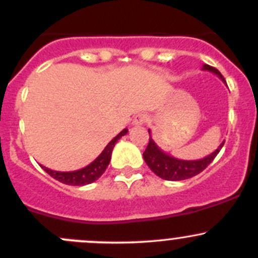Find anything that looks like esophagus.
I'll return each instance as SVG.
<instances>
[{
    "mask_svg": "<svg viewBox=\"0 0 258 258\" xmlns=\"http://www.w3.org/2000/svg\"><path fill=\"white\" fill-rule=\"evenodd\" d=\"M147 121H148L147 114L139 113V114H136V116H135L134 124H135V126H142V124H145Z\"/></svg>",
    "mask_w": 258,
    "mask_h": 258,
    "instance_id": "esophagus-1",
    "label": "esophagus"
}]
</instances>
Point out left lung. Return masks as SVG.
<instances>
[{
  "label": "left lung",
  "mask_w": 258,
  "mask_h": 258,
  "mask_svg": "<svg viewBox=\"0 0 258 258\" xmlns=\"http://www.w3.org/2000/svg\"><path fill=\"white\" fill-rule=\"evenodd\" d=\"M202 70L205 71H210L212 74L217 75L221 80L225 82V79L221 75V72L218 71L215 67L210 66V64H204ZM150 130H148V134H150ZM225 145V141L218 146L217 150L215 152H212L207 157L201 158V160L196 161H184V160H178V158L172 157V156L167 155L166 152H163L157 145L155 144L152 139H151L150 135V142H148L147 148L144 152V158L145 162L147 163L148 167L152 170V172L155 175H157L158 177L167 179V181H182V179L191 178L194 176L199 175L200 172L205 170L207 166L215 160L216 156L218 155V152L221 151V148Z\"/></svg>",
  "instance_id": "obj_1"
}]
</instances>
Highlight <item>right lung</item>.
Listing matches in <instances>:
<instances>
[{"mask_svg": "<svg viewBox=\"0 0 258 258\" xmlns=\"http://www.w3.org/2000/svg\"><path fill=\"white\" fill-rule=\"evenodd\" d=\"M128 132V130L124 128L123 131L119 132L114 139L111 140L108 142V145L106 146L105 150L101 152V155L96 158L93 162H91L90 165L86 166V167L81 168L77 171H70V172H61V171H53L51 168L47 167H41L48 173L51 177H53L57 181L62 182L64 184H70V186H85V184L92 183L96 179H98L102 176V173L105 172L106 168H107L108 163L111 161V155H112V150L116 145V142L121 139L122 136Z\"/></svg>", "mask_w": 258, "mask_h": 258, "instance_id": "obj_1", "label": "right lung"}]
</instances>
